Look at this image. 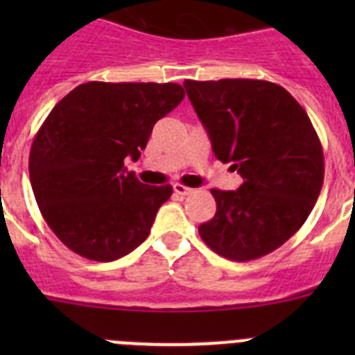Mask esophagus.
Returning <instances> with one entry per match:
<instances>
[{"mask_svg": "<svg viewBox=\"0 0 355 355\" xmlns=\"http://www.w3.org/2000/svg\"><path fill=\"white\" fill-rule=\"evenodd\" d=\"M174 192L178 193V196L184 197V196H190V193H192L193 190H192V188L184 187V184H181V183H175L174 184Z\"/></svg>", "mask_w": 355, "mask_h": 355, "instance_id": "obj_1", "label": "esophagus"}]
</instances>
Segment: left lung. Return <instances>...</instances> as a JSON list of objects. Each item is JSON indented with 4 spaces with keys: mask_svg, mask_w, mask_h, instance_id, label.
Listing matches in <instances>:
<instances>
[{
    "mask_svg": "<svg viewBox=\"0 0 355 355\" xmlns=\"http://www.w3.org/2000/svg\"><path fill=\"white\" fill-rule=\"evenodd\" d=\"M215 156L243 178L215 190L216 213L199 225L206 245L231 261L279 249L311 213L324 184V153L306 110L263 80H184Z\"/></svg>",
    "mask_w": 355,
    "mask_h": 355,
    "instance_id": "left-lung-1",
    "label": "left lung"
}]
</instances>
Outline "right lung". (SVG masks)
<instances>
[{"mask_svg":"<svg viewBox=\"0 0 355 355\" xmlns=\"http://www.w3.org/2000/svg\"><path fill=\"white\" fill-rule=\"evenodd\" d=\"M178 83L89 81L56 103L30 150V181L44 220L72 252L114 261L149 236L172 187L128 172L156 122L183 101Z\"/></svg>","mask_w":355,"mask_h":355,"instance_id":"right-lung-1","label":"right lung"}]
</instances>
